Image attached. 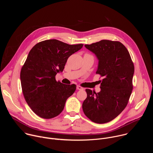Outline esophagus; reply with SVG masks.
<instances>
[{
  "label": "esophagus",
  "instance_id": "34e87169",
  "mask_svg": "<svg viewBox=\"0 0 153 153\" xmlns=\"http://www.w3.org/2000/svg\"><path fill=\"white\" fill-rule=\"evenodd\" d=\"M77 89L79 90H83V88L80 85H77Z\"/></svg>",
  "mask_w": 153,
  "mask_h": 153
}]
</instances>
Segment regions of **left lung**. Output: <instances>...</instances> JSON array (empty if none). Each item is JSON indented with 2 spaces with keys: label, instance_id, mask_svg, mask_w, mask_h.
<instances>
[{
  "label": "left lung",
  "instance_id": "1",
  "mask_svg": "<svg viewBox=\"0 0 153 153\" xmlns=\"http://www.w3.org/2000/svg\"><path fill=\"white\" fill-rule=\"evenodd\" d=\"M85 47L99 59L96 74L101 91L86 89L87 97L82 109L93 122L105 123L119 116L126 106L133 88L134 63L126 48L119 41L102 40Z\"/></svg>",
  "mask_w": 153,
  "mask_h": 153
}]
</instances>
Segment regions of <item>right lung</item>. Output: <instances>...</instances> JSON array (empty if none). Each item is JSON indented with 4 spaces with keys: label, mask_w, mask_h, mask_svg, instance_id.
Here are the masks:
<instances>
[{
    "label": "right lung",
    "mask_w": 153,
    "mask_h": 153,
    "mask_svg": "<svg viewBox=\"0 0 153 153\" xmlns=\"http://www.w3.org/2000/svg\"><path fill=\"white\" fill-rule=\"evenodd\" d=\"M83 45L50 39L37 43L30 50L21 69V85L27 104L39 117L52 119L59 115L76 91V85L57 82L56 75Z\"/></svg>",
    "instance_id": "obj_1"
}]
</instances>
